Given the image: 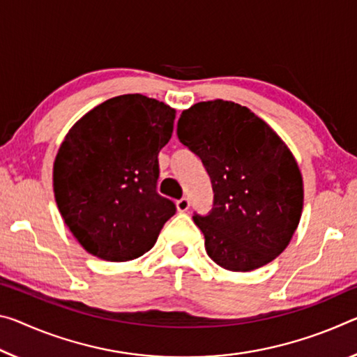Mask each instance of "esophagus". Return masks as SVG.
<instances>
[{
	"label": "esophagus",
	"mask_w": 357,
	"mask_h": 357,
	"mask_svg": "<svg viewBox=\"0 0 357 357\" xmlns=\"http://www.w3.org/2000/svg\"><path fill=\"white\" fill-rule=\"evenodd\" d=\"M189 206H190V202H189V199H185V197H183V199L176 202V208H178V211H181V213L188 211Z\"/></svg>",
	"instance_id": "1"
}]
</instances>
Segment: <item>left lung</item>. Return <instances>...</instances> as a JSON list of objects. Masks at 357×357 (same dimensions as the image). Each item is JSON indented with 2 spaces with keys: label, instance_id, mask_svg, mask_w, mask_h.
I'll list each match as a JSON object with an SVG mask.
<instances>
[{
  "label": "left lung",
  "instance_id": "obj_1",
  "mask_svg": "<svg viewBox=\"0 0 357 357\" xmlns=\"http://www.w3.org/2000/svg\"><path fill=\"white\" fill-rule=\"evenodd\" d=\"M178 138L211 179V211L194 214L208 256L230 271L256 270L278 257L303 208L301 169L282 139L246 106L224 100L183 111Z\"/></svg>",
  "mask_w": 357,
  "mask_h": 357
}]
</instances>
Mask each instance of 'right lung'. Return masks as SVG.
I'll list each match as a JSON object with an SVG mask.
<instances>
[{
    "label": "right lung",
    "instance_id": "obj_1",
    "mask_svg": "<svg viewBox=\"0 0 357 357\" xmlns=\"http://www.w3.org/2000/svg\"><path fill=\"white\" fill-rule=\"evenodd\" d=\"M176 111L139 93L106 100L73 126L54 162V194L68 229L92 256L126 262L155 245L176 213L157 194L158 152Z\"/></svg>",
    "mask_w": 357,
    "mask_h": 357
}]
</instances>
